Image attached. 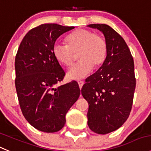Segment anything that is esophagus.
<instances>
[{
	"instance_id": "1",
	"label": "esophagus",
	"mask_w": 151,
	"mask_h": 151,
	"mask_svg": "<svg viewBox=\"0 0 151 151\" xmlns=\"http://www.w3.org/2000/svg\"><path fill=\"white\" fill-rule=\"evenodd\" d=\"M78 85H79V88L81 89V88H82L83 85H84V81H78Z\"/></svg>"
}]
</instances>
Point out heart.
<instances>
[{
    "label": "heart",
    "instance_id": "1",
    "mask_svg": "<svg viewBox=\"0 0 151 151\" xmlns=\"http://www.w3.org/2000/svg\"><path fill=\"white\" fill-rule=\"evenodd\" d=\"M67 45L55 43L52 54L58 62L69 67L72 64L74 53L78 52L77 64L73 65L67 73L70 80H79L87 76L93 70L101 67L107 55V45L101 35L85 29H79L66 38Z\"/></svg>",
    "mask_w": 151,
    "mask_h": 151
}]
</instances>
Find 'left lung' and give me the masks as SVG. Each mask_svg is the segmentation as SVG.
Listing matches in <instances>:
<instances>
[{"label": "left lung", "mask_w": 151, "mask_h": 151, "mask_svg": "<svg viewBox=\"0 0 151 151\" xmlns=\"http://www.w3.org/2000/svg\"><path fill=\"white\" fill-rule=\"evenodd\" d=\"M104 35L107 55L101 67L86 79L81 94L89 104L87 124L92 131L107 134L127 119L136 88L134 63L122 37L107 24H90Z\"/></svg>", "instance_id": "left-lung-1"}]
</instances>
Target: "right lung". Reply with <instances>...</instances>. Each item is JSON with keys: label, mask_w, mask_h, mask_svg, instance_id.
I'll return each instance as SVG.
<instances>
[{"label": "right lung", "mask_w": 151, "mask_h": 151, "mask_svg": "<svg viewBox=\"0 0 151 151\" xmlns=\"http://www.w3.org/2000/svg\"><path fill=\"white\" fill-rule=\"evenodd\" d=\"M73 29L56 24L32 29L23 38L15 57V87L20 107L27 121L40 131L61 130L67 111L80 96L76 81L56 87L65 73L52 54L57 38Z\"/></svg>", "instance_id": "1"}]
</instances>
